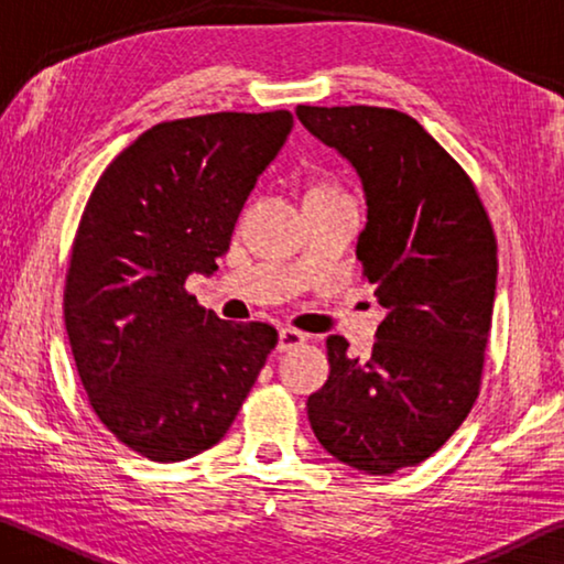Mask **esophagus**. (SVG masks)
Segmentation results:
<instances>
[{"label":"esophagus","mask_w":564,"mask_h":564,"mask_svg":"<svg viewBox=\"0 0 564 564\" xmlns=\"http://www.w3.org/2000/svg\"><path fill=\"white\" fill-rule=\"evenodd\" d=\"M303 343H305V333L295 330V328H281V333H279V352L299 348V346H303Z\"/></svg>","instance_id":"34e87169"}]
</instances>
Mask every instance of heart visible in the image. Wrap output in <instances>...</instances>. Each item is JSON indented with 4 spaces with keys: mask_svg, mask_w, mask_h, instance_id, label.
Masks as SVG:
<instances>
[{
    "mask_svg": "<svg viewBox=\"0 0 564 564\" xmlns=\"http://www.w3.org/2000/svg\"><path fill=\"white\" fill-rule=\"evenodd\" d=\"M323 191H333V188H313V194H323Z\"/></svg>",
    "mask_w": 564,
    "mask_h": 564,
    "instance_id": "1",
    "label": "heart"
}]
</instances>
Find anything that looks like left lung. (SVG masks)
Wrapping results in <instances>:
<instances>
[{"label":"left lung","mask_w":564,"mask_h":564,"mask_svg":"<svg viewBox=\"0 0 564 564\" xmlns=\"http://www.w3.org/2000/svg\"><path fill=\"white\" fill-rule=\"evenodd\" d=\"M295 113L358 171L368 224L356 256L388 311L368 358L326 340L330 376L308 420L336 460L390 475L441 451L475 405L498 241L470 176L413 117L366 104Z\"/></svg>","instance_id":"left-lung-1"}]
</instances>
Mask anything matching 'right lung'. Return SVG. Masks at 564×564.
<instances>
[{
  "mask_svg": "<svg viewBox=\"0 0 564 564\" xmlns=\"http://www.w3.org/2000/svg\"><path fill=\"white\" fill-rule=\"evenodd\" d=\"M293 113L218 111L161 121L104 169L76 228L64 326L107 431L154 463L216 445L279 333L228 323L186 291L214 273Z\"/></svg>",
  "mask_w": 564,
  "mask_h": 564,
  "instance_id": "add662e5",
  "label": "right lung"
}]
</instances>
